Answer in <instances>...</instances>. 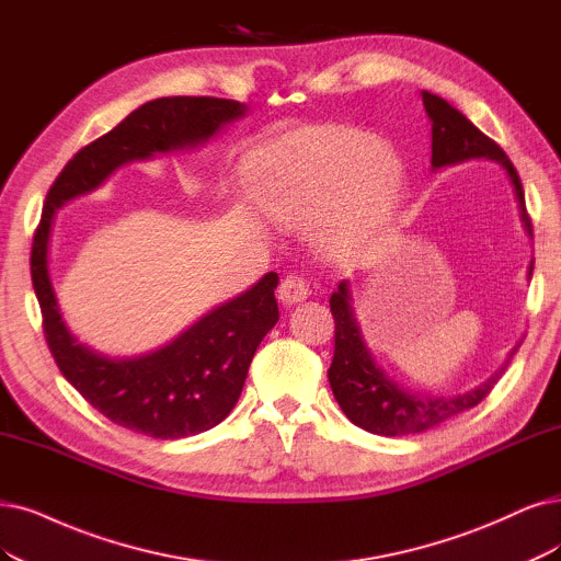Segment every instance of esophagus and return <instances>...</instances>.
Returning a JSON list of instances; mask_svg holds the SVG:
<instances>
[{"label":"esophagus","mask_w":561,"mask_h":561,"mask_svg":"<svg viewBox=\"0 0 561 561\" xmlns=\"http://www.w3.org/2000/svg\"><path fill=\"white\" fill-rule=\"evenodd\" d=\"M277 296H279V300H282L284 305L291 307V305H298V302L307 300L309 286H307V282H305L300 275H286V277L282 279V284H279Z\"/></svg>","instance_id":"34e87169"}]
</instances>
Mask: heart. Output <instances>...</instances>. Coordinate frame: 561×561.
<instances>
[{
	"label": "heart",
	"instance_id": "heart-1",
	"mask_svg": "<svg viewBox=\"0 0 561 561\" xmlns=\"http://www.w3.org/2000/svg\"><path fill=\"white\" fill-rule=\"evenodd\" d=\"M398 192V161L375 140L340 124H319L273 145L259 201L270 219L317 233L330 259L346 261L377 242Z\"/></svg>",
	"mask_w": 561,
	"mask_h": 561
}]
</instances>
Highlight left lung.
Returning <instances> with one entry per match:
<instances>
[{"label":"left lung","mask_w":561,"mask_h":561,"mask_svg":"<svg viewBox=\"0 0 561 561\" xmlns=\"http://www.w3.org/2000/svg\"><path fill=\"white\" fill-rule=\"evenodd\" d=\"M421 96L425 113L432 122V171L469 159L496 161L506 171L513 186L525 233L531 236L523 182L506 152L481 129H476L446 99L425 90ZM531 270L534 261L529 263L527 279H531ZM330 312L335 317V356L333 365L328 369L330 388H333V396L351 423L371 434H381V437L419 434L444 425L467 409H473L500 381L508 360L515 356L517 346H520L515 344L506 363L473 390H467L462 396H423V392L409 390L396 379H390L388 371L371 356L356 317L348 279L340 282L337 291L330 296Z\"/></svg>","instance_id":"1"}]
</instances>
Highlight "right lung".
Instances as JSON below:
<instances>
[{
  "label": "right lung",
  "instance_id": "add662e5",
  "mask_svg": "<svg viewBox=\"0 0 561 561\" xmlns=\"http://www.w3.org/2000/svg\"><path fill=\"white\" fill-rule=\"evenodd\" d=\"M244 115V103L213 96H161L142 103L113 131L73 154L53 182L34 233L32 286L59 371L103 416L145 437H194L231 413L249 363L279 319V277L263 275L150 354L113 358L80 342L61 317L50 279L55 217L65 203L99 190L119 165L201 148Z\"/></svg>",
  "mask_w": 561,
  "mask_h": 561
}]
</instances>
